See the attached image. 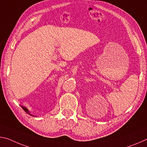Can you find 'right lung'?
Listing matches in <instances>:
<instances>
[{"mask_svg": "<svg viewBox=\"0 0 147 147\" xmlns=\"http://www.w3.org/2000/svg\"><path fill=\"white\" fill-rule=\"evenodd\" d=\"M21 107H22L23 108V109L24 110V111H25L26 113H28V114H29L30 115H31L30 113H29V111H28V110L27 109H26V107H23V106H21Z\"/></svg>", "mask_w": 147, "mask_h": 147, "instance_id": "obj_1", "label": "right lung"}]
</instances>
